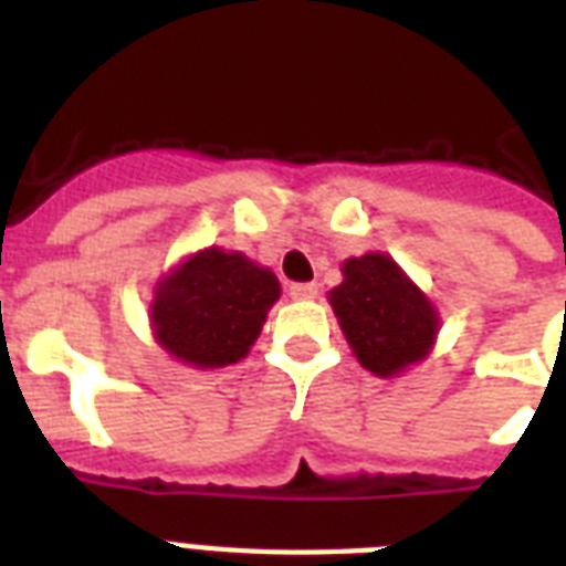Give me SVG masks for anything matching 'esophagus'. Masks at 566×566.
I'll return each mask as SVG.
<instances>
[{"label": "esophagus", "mask_w": 566, "mask_h": 566, "mask_svg": "<svg viewBox=\"0 0 566 566\" xmlns=\"http://www.w3.org/2000/svg\"><path fill=\"white\" fill-rule=\"evenodd\" d=\"M317 284L314 282H296V284H291V300H296V302H305V300H314V296H317Z\"/></svg>", "instance_id": "obj_1"}]
</instances>
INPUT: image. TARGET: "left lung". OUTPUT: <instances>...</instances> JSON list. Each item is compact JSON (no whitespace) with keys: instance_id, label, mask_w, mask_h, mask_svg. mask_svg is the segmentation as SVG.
Returning a JSON list of instances; mask_svg holds the SVG:
<instances>
[{"instance_id":"obj_1","label":"left lung","mask_w":566,"mask_h":566,"mask_svg":"<svg viewBox=\"0 0 566 566\" xmlns=\"http://www.w3.org/2000/svg\"><path fill=\"white\" fill-rule=\"evenodd\" d=\"M344 282L328 302L364 370L390 378L422 361L434 346L440 317L429 296L390 255L367 252L344 261Z\"/></svg>"}]
</instances>
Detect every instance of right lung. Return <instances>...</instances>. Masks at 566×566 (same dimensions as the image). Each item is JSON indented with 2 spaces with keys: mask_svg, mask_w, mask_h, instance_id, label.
I'll return each mask as SVG.
<instances>
[{
  "mask_svg": "<svg viewBox=\"0 0 566 566\" xmlns=\"http://www.w3.org/2000/svg\"><path fill=\"white\" fill-rule=\"evenodd\" d=\"M282 284L240 252L208 247L155 284V340L179 361L213 370L247 358Z\"/></svg>",
  "mask_w": 566,
  "mask_h": 566,
  "instance_id": "1",
  "label": "right lung"
}]
</instances>
